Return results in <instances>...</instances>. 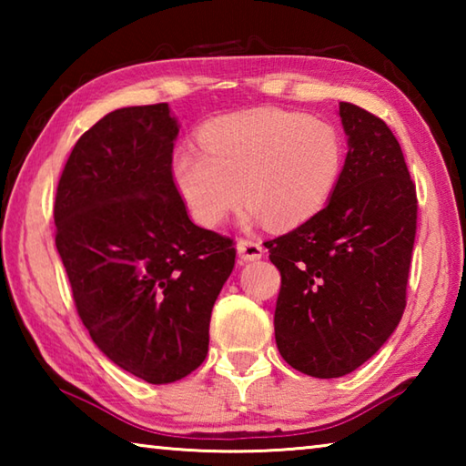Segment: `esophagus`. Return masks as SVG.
<instances>
[{"instance_id":"1","label":"esophagus","mask_w":466,"mask_h":466,"mask_svg":"<svg viewBox=\"0 0 466 466\" xmlns=\"http://www.w3.org/2000/svg\"><path fill=\"white\" fill-rule=\"evenodd\" d=\"M236 250H238V255L244 258V261H258L265 252L257 240H244V238L236 242Z\"/></svg>"}]
</instances>
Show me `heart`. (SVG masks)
Wrapping results in <instances>:
<instances>
[{
	"label": "heart",
	"mask_w": 466,
	"mask_h": 466,
	"mask_svg": "<svg viewBox=\"0 0 466 466\" xmlns=\"http://www.w3.org/2000/svg\"><path fill=\"white\" fill-rule=\"evenodd\" d=\"M203 152L185 147L172 178L191 216L214 228L238 205L273 230H291L325 208L343 172L345 147L333 125L281 108H250L209 121Z\"/></svg>",
	"instance_id": "b5f03b06"
}]
</instances>
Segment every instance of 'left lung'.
Listing matches in <instances>:
<instances>
[{
    "mask_svg": "<svg viewBox=\"0 0 466 466\" xmlns=\"http://www.w3.org/2000/svg\"><path fill=\"white\" fill-rule=\"evenodd\" d=\"M339 116L347 156L335 193L309 222L265 242L281 273L278 350L314 378L353 372L399 327L417 228L415 185L397 137L350 102Z\"/></svg>",
    "mask_w": 466,
    "mask_h": 466,
    "instance_id": "left-lung-1",
    "label": "left lung"
}]
</instances>
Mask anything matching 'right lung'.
<instances>
[{"instance_id": "add662e5", "label": "right lung", "mask_w": 466, "mask_h": 466, "mask_svg": "<svg viewBox=\"0 0 466 466\" xmlns=\"http://www.w3.org/2000/svg\"><path fill=\"white\" fill-rule=\"evenodd\" d=\"M167 102L108 113L77 139L55 197V244L92 341L125 372L177 382L203 364L232 240L195 226L172 178Z\"/></svg>"}]
</instances>
